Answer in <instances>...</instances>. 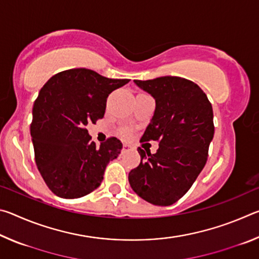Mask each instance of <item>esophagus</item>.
Segmentation results:
<instances>
[{"label": "esophagus", "instance_id": "1", "mask_svg": "<svg viewBox=\"0 0 259 259\" xmlns=\"http://www.w3.org/2000/svg\"><path fill=\"white\" fill-rule=\"evenodd\" d=\"M128 151H130V146L124 144V145L122 146V152H128Z\"/></svg>", "mask_w": 259, "mask_h": 259}]
</instances>
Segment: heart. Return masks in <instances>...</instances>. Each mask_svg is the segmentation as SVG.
<instances>
[{"instance_id": "b5f03b06", "label": "heart", "mask_w": 259, "mask_h": 259, "mask_svg": "<svg viewBox=\"0 0 259 259\" xmlns=\"http://www.w3.org/2000/svg\"><path fill=\"white\" fill-rule=\"evenodd\" d=\"M124 136H128V133H124Z\"/></svg>"}]
</instances>
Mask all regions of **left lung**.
I'll use <instances>...</instances> for the list:
<instances>
[{
	"label": "left lung",
	"instance_id": "obj_1",
	"mask_svg": "<svg viewBox=\"0 0 259 259\" xmlns=\"http://www.w3.org/2000/svg\"><path fill=\"white\" fill-rule=\"evenodd\" d=\"M135 83L155 99V112L140 143L156 140L159 148L138 147L140 163L129 172V183L140 198L170 205L190 190L208 159L213 138V113L207 95L194 82L162 76Z\"/></svg>",
	"mask_w": 259,
	"mask_h": 259
}]
</instances>
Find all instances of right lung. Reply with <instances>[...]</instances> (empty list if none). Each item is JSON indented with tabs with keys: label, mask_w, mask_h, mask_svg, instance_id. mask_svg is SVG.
Listing matches in <instances>:
<instances>
[{
	"label": "right lung",
	"mask_w": 259,
	"mask_h": 259,
	"mask_svg": "<svg viewBox=\"0 0 259 259\" xmlns=\"http://www.w3.org/2000/svg\"><path fill=\"white\" fill-rule=\"evenodd\" d=\"M129 81L73 68L56 74L40 90L30 136L38 171L57 196L77 199L95 191L108 162L119 156V139L109 137L97 147L85 126L103 119L108 95Z\"/></svg>",
	"instance_id": "1"
}]
</instances>
